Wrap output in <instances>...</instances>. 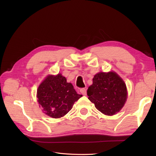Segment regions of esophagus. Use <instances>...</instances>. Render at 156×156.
Segmentation results:
<instances>
[{"instance_id": "1", "label": "esophagus", "mask_w": 156, "mask_h": 156, "mask_svg": "<svg viewBox=\"0 0 156 156\" xmlns=\"http://www.w3.org/2000/svg\"><path fill=\"white\" fill-rule=\"evenodd\" d=\"M80 92H81L84 96L87 95V90L85 88H81L80 90Z\"/></svg>"}]
</instances>
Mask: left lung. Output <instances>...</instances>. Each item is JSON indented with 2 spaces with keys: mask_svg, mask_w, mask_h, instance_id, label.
<instances>
[{
  "mask_svg": "<svg viewBox=\"0 0 156 156\" xmlns=\"http://www.w3.org/2000/svg\"><path fill=\"white\" fill-rule=\"evenodd\" d=\"M92 82L87 90L88 100L105 115L119 112L127 97L126 85L122 79L114 72H100L94 75Z\"/></svg>",
  "mask_w": 156,
  "mask_h": 156,
  "instance_id": "1",
  "label": "left lung"
}]
</instances>
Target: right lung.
Returning <instances> with one entry per match:
<instances>
[{"label":"right lung","mask_w":156,"mask_h":156,"mask_svg":"<svg viewBox=\"0 0 156 156\" xmlns=\"http://www.w3.org/2000/svg\"><path fill=\"white\" fill-rule=\"evenodd\" d=\"M82 97L77 94L72 83L58 73L49 75L40 84L37 90V102L45 115L59 119L72 109L74 103Z\"/></svg>","instance_id":"obj_1"}]
</instances>
